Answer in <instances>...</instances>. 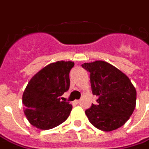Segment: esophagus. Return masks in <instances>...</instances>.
Here are the masks:
<instances>
[{"label":"esophagus","instance_id":"34e87169","mask_svg":"<svg viewBox=\"0 0 149 149\" xmlns=\"http://www.w3.org/2000/svg\"><path fill=\"white\" fill-rule=\"evenodd\" d=\"M74 103L75 104H79V103H80V100H74Z\"/></svg>","mask_w":149,"mask_h":149}]
</instances>
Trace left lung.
<instances>
[{"label":"left lung","mask_w":149,"mask_h":149,"mask_svg":"<svg viewBox=\"0 0 149 149\" xmlns=\"http://www.w3.org/2000/svg\"><path fill=\"white\" fill-rule=\"evenodd\" d=\"M82 67L91 73L92 93L98 97L97 104L85 111L90 122L105 132L121 127L136 104V90L129 78L104 61L84 63Z\"/></svg>","instance_id":"1"}]
</instances>
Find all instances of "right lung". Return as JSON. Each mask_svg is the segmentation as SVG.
<instances>
[{"label": "right lung", "mask_w": 149, "mask_h": 149, "mask_svg": "<svg viewBox=\"0 0 149 149\" xmlns=\"http://www.w3.org/2000/svg\"><path fill=\"white\" fill-rule=\"evenodd\" d=\"M74 63L58 61L37 72L24 90L22 102L24 114L31 125L48 130L61 125L70 115L72 107L60 97L69 90L70 72Z\"/></svg>", "instance_id": "right-lung-1"}]
</instances>
